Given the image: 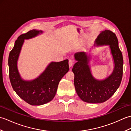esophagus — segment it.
I'll return each mask as SVG.
<instances>
[{
  "instance_id": "esophagus-1",
  "label": "esophagus",
  "mask_w": 131,
  "mask_h": 131,
  "mask_svg": "<svg viewBox=\"0 0 131 131\" xmlns=\"http://www.w3.org/2000/svg\"><path fill=\"white\" fill-rule=\"evenodd\" d=\"M73 62H74V60L73 59H70L69 61V67L71 68L72 66H73Z\"/></svg>"
}]
</instances>
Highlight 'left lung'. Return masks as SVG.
I'll return each instance as SVG.
<instances>
[{
    "label": "left lung",
    "instance_id": "1",
    "mask_svg": "<svg viewBox=\"0 0 131 131\" xmlns=\"http://www.w3.org/2000/svg\"><path fill=\"white\" fill-rule=\"evenodd\" d=\"M108 46L114 61L112 73L104 79H97L92 74L90 62L91 53L80 52L74 54L77 62L72 69L74 86L82 101L88 103H102L112 97L118 90L123 76V59L115 34L108 30L100 32L94 47Z\"/></svg>",
    "mask_w": 131,
    "mask_h": 131
}]
</instances>
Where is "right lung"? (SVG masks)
Here are the masks:
<instances>
[{
	"mask_svg": "<svg viewBox=\"0 0 131 131\" xmlns=\"http://www.w3.org/2000/svg\"><path fill=\"white\" fill-rule=\"evenodd\" d=\"M41 30H32L18 37L8 58L9 75L11 85L18 96L31 105H41L52 101L60 80L69 70V60L51 62L37 78L25 80L18 71L17 62L25 40L42 34Z\"/></svg>",
	"mask_w": 131,
	"mask_h": 131,
	"instance_id": "right-lung-1",
	"label": "right lung"
}]
</instances>
